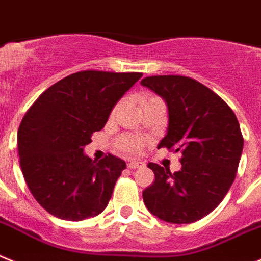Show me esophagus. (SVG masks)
Listing matches in <instances>:
<instances>
[{"label": "esophagus", "mask_w": 261, "mask_h": 261, "mask_svg": "<svg viewBox=\"0 0 261 261\" xmlns=\"http://www.w3.org/2000/svg\"><path fill=\"white\" fill-rule=\"evenodd\" d=\"M143 166H144V163H142V161H128L127 163L128 169H138L143 168Z\"/></svg>", "instance_id": "obj_1"}]
</instances>
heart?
<instances>
[{
	"label": "heart",
	"mask_w": 261,
	"mask_h": 261,
	"mask_svg": "<svg viewBox=\"0 0 261 261\" xmlns=\"http://www.w3.org/2000/svg\"><path fill=\"white\" fill-rule=\"evenodd\" d=\"M154 98H159L157 96H147L144 97L143 102L151 101V100H154ZM122 107V102L119 101L116 107L113 108V112H112V116H116L117 112L119 110V108ZM117 147H118L119 151L125 152V153H130V154H135L139 153L140 149L143 147V140L138 139V138H134V136H121L117 142Z\"/></svg>",
	"instance_id": "b5f03b06"
}]
</instances>
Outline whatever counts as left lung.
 <instances>
[{
  "label": "left lung",
  "instance_id": "8db88e82",
  "mask_svg": "<svg viewBox=\"0 0 261 261\" xmlns=\"http://www.w3.org/2000/svg\"><path fill=\"white\" fill-rule=\"evenodd\" d=\"M166 101L168 134L159 148L182 154L179 171L148 164L154 182L143 191L152 215L171 224H191L221 203L236 179L243 136L231 108L217 93L182 75L142 81Z\"/></svg>",
  "mask_w": 261,
  "mask_h": 261
}]
</instances>
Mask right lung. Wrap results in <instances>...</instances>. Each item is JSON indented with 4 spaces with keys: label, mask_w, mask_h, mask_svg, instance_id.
<instances>
[{
    "label": "right lung",
    "mask_w": 261,
    "mask_h": 261,
    "mask_svg": "<svg viewBox=\"0 0 261 261\" xmlns=\"http://www.w3.org/2000/svg\"><path fill=\"white\" fill-rule=\"evenodd\" d=\"M142 75L78 71L49 87L27 110L18 128L20 169L46 212L82 221L105 210L126 164L110 153L96 163L83 148Z\"/></svg>",
    "instance_id": "add662e5"
}]
</instances>
